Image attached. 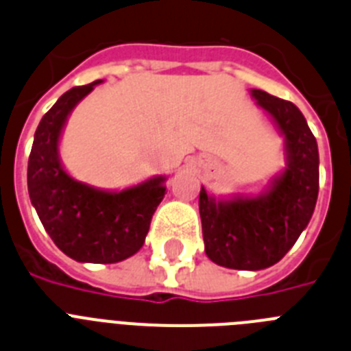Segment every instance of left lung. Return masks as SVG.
Masks as SVG:
<instances>
[{"label":"left lung","instance_id":"obj_1","mask_svg":"<svg viewBox=\"0 0 351 351\" xmlns=\"http://www.w3.org/2000/svg\"><path fill=\"white\" fill-rule=\"evenodd\" d=\"M285 138L286 167L258 196L199 193L205 252L213 263L234 270H263L285 258L309 224L318 199V145L293 102L251 90Z\"/></svg>","mask_w":351,"mask_h":351}]
</instances>
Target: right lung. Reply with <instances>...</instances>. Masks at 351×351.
I'll return each instance as SVG.
<instances>
[{"mask_svg":"<svg viewBox=\"0 0 351 351\" xmlns=\"http://www.w3.org/2000/svg\"><path fill=\"white\" fill-rule=\"evenodd\" d=\"M102 81L63 93L36 127L28 160V193L58 249L81 263H118L139 251L152 215L166 194V176L123 191H104L72 178L60 158L66 118Z\"/></svg>","mask_w":351,"mask_h":351,"instance_id":"add662e5","label":"right lung"}]
</instances>
